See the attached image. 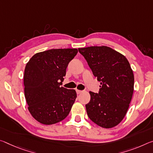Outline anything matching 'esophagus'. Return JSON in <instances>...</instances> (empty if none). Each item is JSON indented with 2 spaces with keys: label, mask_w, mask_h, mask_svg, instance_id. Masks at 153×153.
<instances>
[{
  "label": "esophagus",
  "mask_w": 153,
  "mask_h": 153,
  "mask_svg": "<svg viewBox=\"0 0 153 153\" xmlns=\"http://www.w3.org/2000/svg\"><path fill=\"white\" fill-rule=\"evenodd\" d=\"M82 91H79V90H76V93H77V94H80V93H82Z\"/></svg>",
  "instance_id": "obj_1"
}]
</instances>
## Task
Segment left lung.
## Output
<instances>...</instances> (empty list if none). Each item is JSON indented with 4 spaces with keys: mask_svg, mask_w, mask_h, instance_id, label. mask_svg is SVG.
I'll return each instance as SVG.
<instances>
[{
    "mask_svg": "<svg viewBox=\"0 0 153 153\" xmlns=\"http://www.w3.org/2000/svg\"><path fill=\"white\" fill-rule=\"evenodd\" d=\"M78 50L101 82L98 93L89 92L87 114L101 127H115L124 118L132 99L134 76L129 62L125 56L107 46H91Z\"/></svg>",
    "mask_w": 153,
    "mask_h": 153,
    "instance_id": "1",
    "label": "left lung"
}]
</instances>
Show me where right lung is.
I'll use <instances>...</instances> for the list:
<instances>
[{
	"label": "right lung",
	"mask_w": 153,
	"mask_h": 153,
	"mask_svg": "<svg viewBox=\"0 0 153 153\" xmlns=\"http://www.w3.org/2000/svg\"><path fill=\"white\" fill-rule=\"evenodd\" d=\"M77 49H52L37 53L26 65L24 94L28 110L44 125L64 120L77 97L75 90L60 86Z\"/></svg>",
	"instance_id": "right-lung-1"
}]
</instances>
